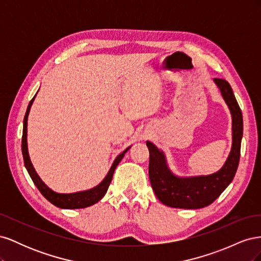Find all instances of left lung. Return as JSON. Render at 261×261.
<instances>
[{
	"label": "left lung",
	"mask_w": 261,
	"mask_h": 261,
	"mask_svg": "<svg viewBox=\"0 0 261 261\" xmlns=\"http://www.w3.org/2000/svg\"><path fill=\"white\" fill-rule=\"evenodd\" d=\"M232 114L233 144L223 168L207 176L177 177L169 170L165 156L152 143L147 141L149 149V178L158 199L165 206L183 209L207 207L222 194L233 180L241 156L243 137V115L230 84L225 80L215 78Z\"/></svg>",
	"instance_id": "obj_1"
}]
</instances>
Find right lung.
I'll return each mask as SVG.
<instances>
[{
    "label": "right lung",
    "instance_id": "1",
    "mask_svg": "<svg viewBox=\"0 0 261 261\" xmlns=\"http://www.w3.org/2000/svg\"><path fill=\"white\" fill-rule=\"evenodd\" d=\"M36 96L30 100L27 111L25 114V117H23V128H22V137H21V152L23 156V163H25V167L29 173V175L33 179L35 185L37 188L40 191V193L44 196V198L48 199L51 203H53L54 206H57L59 208L63 209H81V208H86L92 206L96 202H98L102 197H103L108 191V188L110 186V183H111L112 177H113V173L117 167V164L120 163V161L123 159V156L125 152L130 148L128 147L124 151L118 154L116 156V159L114 160L111 169H110L109 173L107 174L106 178L101 181V183L96 186L94 188L89 189V191H85V192H80V193H74V194H59L53 192L52 189H50L48 186H46L43 181L40 179V177L38 176L36 173L33 164H31V161L29 159V154H28V148H27V120H28V114L30 111L31 105L35 100Z\"/></svg>",
    "mask_w": 261,
    "mask_h": 261
}]
</instances>
